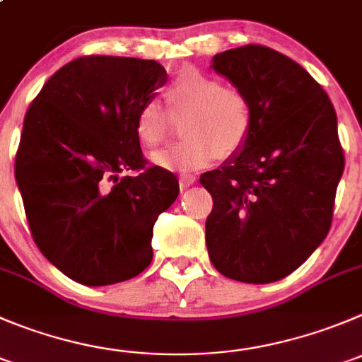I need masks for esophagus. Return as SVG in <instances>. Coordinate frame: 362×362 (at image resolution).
Returning a JSON list of instances; mask_svg holds the SVG:
<instances>
[{
	"instance_id": "34e87169",
	"label": "esophagus",
	"mask_w": 362,
	"mask_h": 362,
	"mask_svg": "<svg viewBox=\"0 0 362 362\" xmlns=\"http://www.w3.org/2000/svg\"><path fill=\"white\" fill-rule=\"evenodd\" d=\"M195 181H197V177H195V175H192V174H181V175H179V185H181V188L192 187Z\"/></svg>"
}]
</instances>
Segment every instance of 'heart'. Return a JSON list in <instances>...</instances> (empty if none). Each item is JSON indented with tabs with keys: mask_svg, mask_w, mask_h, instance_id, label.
Returning <instances> with one entry per match:
<instances>
[{
	"mask_svg": "<svg viewBox=\"0 0 362 362\" xmlns=\"http://www.w3.org/2000/svg\"><path fill=\"white\" fill-rule=\"evenodd\" d=\"M168 110L185 115L187 140L151 154L161 167L192 172L211 165L216 158L238 153L252 132V106L240 88L222 87L215 76L199 69H183L168 85ZM168 132V115L160 101L144 103L136 113L135 133L146 147H156Z\"/></svg>",
	"mask_w": 362,
	"mask_h": 362,
	"instance_id": "b5f03b06",
	"label": "heart"
}]
</instances>
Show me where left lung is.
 <instances>
[{
	"label": "left lung",
	"instance_id": "1",
	"mask_svg": "<svg viewBox=\"0 0 362 362\" xmlns=\"http://www.w3.org/2000/svg\"><path fill=\"white\" fill-rule=\"evenodd\" d=\"M211 69L249 98L252 132L201 175L213 197L206 247L222 275L268 284L297 270L329 233L345 168L338 119L313 76L270 47L227 49Z\"/></svg>",
	"mask_w": 362,
	"mask_h": 362
}]
</instances>
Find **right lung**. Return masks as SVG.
<instances>
[{"label":"right lung","instance_id":"add662e5","mask_svg":"<svg viewBox=\"0 0 362 362\" xmlns=\"http://www.w3.org/2000/svg\"><path fill=\"white\" fill-rule=\"evenodd\" d=\"M165 83L167 71L154 60L76 58L51 76L24 117L16 181L33 240L85 286L146 270L154 222L177 199L175 175L146 167L135 133L140 106Z\"/></svg>","mask_w":362,"mask_h":362}]
</instances>
